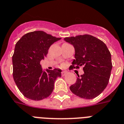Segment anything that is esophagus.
I'll list each match as a JSON object with an SVG mask.
<instances>
[{"label":"esophagus","mask_w":124,"mask_h":124,"mask_svg":"<svg viewBox=\"0 0 124 124\" xmlns=\"http://www.w3.org/2000/svg\"><path fill=\"white\" fill-rule=\"evenodd\" d=\"M67 74V72H66V71H62V72H61V74H62V76H65Z\"/></svg>","instance_id":"34e87169"}]
</instances>
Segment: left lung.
<instances>
[{
	"mask_svg": "<svg viewBox=\"0 0 124 124\" xmlns=\"http://www.w3.org/2000/svg\"><path fill=\"white\" fill-rule=\"evenodd\" d=\"M74 46L75 59L71 69L83 66L84 74L78 76L70 86L72 93L81 98L91 99L98 96L107 86L112 69L111 53L101 40L85 34L64 38Z\"/></svg>",
	"mask_w": 124,
	"mask_h": 124,
	"instance_id": "obj_1",
	"label": "left lung"
}]
</instances>
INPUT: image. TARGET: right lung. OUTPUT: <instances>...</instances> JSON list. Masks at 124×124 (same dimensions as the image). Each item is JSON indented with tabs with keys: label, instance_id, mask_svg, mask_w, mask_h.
<instances>
[{
	"label": "right lung",
	"instance_id": "right-lung-1",
	"mask_svg": "<svg viewBox=\"0 0 124 124\" xmlns=\"http://www.w3.org/2000/svg\"><path fill=\"white\" fill-rule=\"evenodd\" d=\"M61 38L43 31L25 34L15 45L13 55V78L18 88L27 98L40 101L51 95L60 69L43 70L40 62L45 59L52 44Z\"/></svg>",
	"mask_w": 124,
	"mask_h": 124
}]
</instances>
